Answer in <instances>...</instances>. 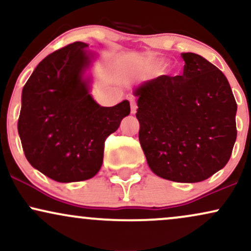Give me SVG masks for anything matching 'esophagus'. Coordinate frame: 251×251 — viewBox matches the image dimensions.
<instances>
[{
	"label": "esophagus",
	"mask_w": 251,
	"mask_h": 251,
	"mask_svg": "<svg viewBox=\"0 0 251 251\" xmlns=\"http://www.w3.org/2000/svg\"><path fill=\"white\" fill-rule=\"evenodd\" d=\"M137 108H138L137 101H135V100H133V99H132V100H131V113H132V114H135V113H137Z\"/></svg>",
	"instance_id": "esophagus-1"
}]
</instances>
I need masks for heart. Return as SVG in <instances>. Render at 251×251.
<instances>
[{
  "instance_id": "1",
  "label": "heart",
  "mask_w": 251,
  "mask_h": 251,
  "mask_svg": "<svg viewBox=\"0 0 251 251\" xmlns=\"http://www.w3.org/2000/svg\"><path fill=\"white\" fill-rule=\"evenodd\" d=\"M162 65H164V62H162V60H159V62H156V63H155V66H156V68H161Z\"/></svg>"
}]
</instances>
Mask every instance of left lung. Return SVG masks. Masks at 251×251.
Segmentation results:
<instances>
[{"label": "left lung", "mask_w": 251, "mask_h": 251, "mask_svg": "<svg viewBox=\"0 0 251 251\" xmlns=\"http://www.w3.org/2000/svg\"><path fill=\"white\" fill-rule=\"evenodd\" d=\"M182 76H159L135 87L139 141L153 173L200 182L222 170L236 141L237 105L227 78L206 58L181 53Z\"/></svg>", "instance_id": "1"}]
</instances>
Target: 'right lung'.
<instances>
[{
  "instance_id": "right-lung-1",
  "label": "right lung",
  "mask_w": 251,
  "mask_h": 251,
  "mask_svg": "<svg viewBox=\"0 0 251 251\" xmlns=\"http://www.w3.org/2000/svg\"><path fill=\"white\" fill-rule=\"evenodd\" d=\"M96 58L83 42L50 53L22 90L19 134L25 158L57 182H77L98 173L106 138L131 112L128 100L112 107L92 98L86 72Z\"/></svg>"
}]
</instances>
